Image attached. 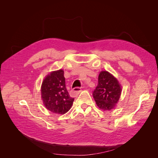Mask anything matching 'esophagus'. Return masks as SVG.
<instances>
[{
	"instance_id": "obj_1",
	"label": "esophagus",
	"mask_w": 158,
	"mask_h": 158,
	"mask_svg": "<svg viewBox=\"0 0 158 158\" xmlns=\"http://www.w3.org/2000/svg\"><path fill=\"white\" fill-rule=\"evenodd\" d=\"M82 91V89L80 88H75L73 89V90L72 91V94L73 95H78L80 94V92Z\"/></svg>"
}]
</instances>
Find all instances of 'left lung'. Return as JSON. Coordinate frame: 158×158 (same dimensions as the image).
Listing matches in <instances>:
<instances>
[{
  "mask_svg": "<svg viewBox=\"0 0 158 158\" xmlns=\"http://www.w3.org/2000/svg\"><path fill=\"white\" fill-rule=\"evenodd\" d=\"M121 91L117 79L107 71H102L98 76V84L93 92V97L99 108L107 111L115 107Z\"/></svg>",
  "mask_w": 158,
  "mask_h": 158,
  "instance_id": "1",
  "label": "left lung"
}]
</instances>
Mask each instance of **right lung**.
<instances>
[{
	"mask_svg": "<svg viewBox=\"0 0 158 158\" xmlns=\"http://www.w3.org/2000/svg\"><path fill=\"white\" fill-rule=\"evenodd\" d=\"M41 98L45 107L56 114H64L71 108L74 98H71L66 88L64 71H53L42 82Z\"/></svg>",
	"mask_w": 158,
	"mask_h": 158,
	"instance_id": "right-lung-1",
	"label": "right lung"
}]
</instances>
